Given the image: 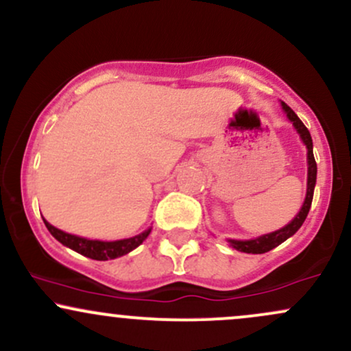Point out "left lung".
<instances>
[{"instance_id":"8db88e82","label":"left lung","mask_w":351,"mask_h":351,"mask_svg":"<svg viewBox=\"0 0 351 351\" xmlns=\"http://www.w3.org/2000/svg\"><path fill=\"white\" fill-rule=\"evenodd\" d=\"M282 108L287 114V119L291 120L293 127H295L297 134L300 135L302 142L305 143L307 147V163H308V173H307V195H305V201L302 204L299 215H297L287 226L277 229V231L269 232V234L259 236L256 239H249V241H236V239H229V244L236 249V251L241 252H247V254H264L269 252L271 249L277 247V245L287 241L289 237L295 234L299 231L302 224H304L305 217H307L310 206H312V199H313V188H315L317 183V163L315 158H313V143H312V136H310V132L307 130L302 120L297 117L295 112L292 110L291 107L287 106L285 102H282Z\"/></svg>"}]
</instances>
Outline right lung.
Here are the masks:
<instances>
[{
	"label": "right lung",
	"mask_w": 351,
	"mask_h": 351,
	"mask_svg": "<svg viewBox=\"0 0 351 351\" xmlns=\"http://www.w3.org/2000/svg\"><path fill=\"white\" fill-rule=\"evenodd\" d=\"M44 224L49 229V232L56 239L59 241L60 244L67 245V247L72 249V251L82 254V256L90 257V259L95 261H108V259H117V257L125 256L130 251H134L135 247H138L140 244L147 239L148 234H150L152 228L147 229V231L140 232L138 236L128 237V239H120V241H94V239H86V237H79L74 234H69V232H64L60 229L54 228L52 224L47 223L44 219Z\"/></svg>",
	"instance_id": "right-lung-1"
}]
</instances>
